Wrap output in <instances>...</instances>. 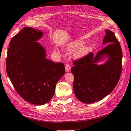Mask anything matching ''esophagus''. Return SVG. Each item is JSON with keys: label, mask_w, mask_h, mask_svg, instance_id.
<instances>
[{"label": "esophagus", "mask_w": 131, "mask_h": 131, "mask_svg": "<svg viewBox=\"0 0 131 131\" xmlns=\"http://www.w3.org/2000/svg\"><path fill=\"white\" fill-rule=\"evenodd\" d=\"M71 69V66L69 64H66L65 65V70L66 72H69L70 71Z\"/></svg>", "instance_id": "34e87169"}]
</instances>
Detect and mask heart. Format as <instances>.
I'll list each match as a JSON object with an SVG mask.
<instances>
[{
  "label": "heart",
  "mask_w": 131,
  "mask_h": 131,
  "mask_svg": "<svg viewBox=\"0 0 131 131\" xmlns=\"http://www.w3.org/2000/svg\"><path fill=\"white\" fill-rule=\"evenodd\" d=\"M83 44V42L81 40H77L76 41H75L74 42H73L72 44H71L69 46V48L72 49H74L76 48L79 46H82ZM89 52V49L88 48H82L81 49H79L77 52L75 54V56L77 58H80L83 57L84 56H85V54H86Z\"/></svg>",
  "instance_id": "heart-1"
}]
</instances>
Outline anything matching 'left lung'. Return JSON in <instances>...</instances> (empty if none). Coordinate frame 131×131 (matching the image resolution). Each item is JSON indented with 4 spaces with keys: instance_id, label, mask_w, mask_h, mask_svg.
<instances>
[{
    "instance_id": "left-lung-1",
    "label": "left lung",
    "mask_w": 131,
    "mask_h": 131,
    "mask_svg": "<svg viewBox=\"0 0 131 131\" xmlns=\"http://www.w3.org/2000/svg\"><path fill=\"white\" fill-rule=\"evenodd\" d=\"M103 44L104 48L94 55L90 52L73 60L71 69L74 75L73 91L76 97L85 103H91L104 98L115 88L122 72V52L119 41L112 31L106 29ZM108 54L109 60L99 66L94 62L103 54Z\"/></svg>"
}]
</instances>
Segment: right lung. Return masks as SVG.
I'll return each instance as SVG.
<instances>
[{
  "label": "right lung",
  "instance_id": "1",
  "mask_svg": "<svg viewBox=\"0 0 131 131\" xmlns=\"http://www.w3.org/2000/svg\"><path fill=\"white\" fill-rule=\"evenodd\" d=\"M42 36L40 30L24 27L11 39L6 61L7 75L16 92L35 105L52 99L57 82L65 72L63 63L46 58L45 49L36 42Z\"/></svg>",
  "mask_w": 131,
  "mask_h": 131
}]
</instances>
